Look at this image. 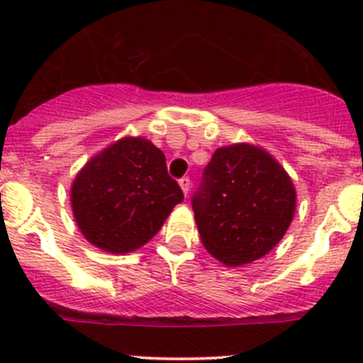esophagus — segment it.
<instances>
[{
    "label": "esophagus",
    "mask_w": 363,
    "mask_h": 363,
    "mask_svg": "<svg viewBox=\"0 0 363 363\" xmlns=\"http://www.w3.org/2000/svg\"><path fill=\"white\" fill-rule=\"evenodd\" d=\"M189 184H191V182H189V177H182L181 181H179V186H181V189L184 191L186 197H188L189 194Z\"/></svg>",
    "instance_id": "obj_1"
}]
</instances>
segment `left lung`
Here are the masks:
<instances>
[{
    "label": "left lung",
    "mask_w": 363,
    "mask_h": 363,
    "mask_svg": "<svg viewBox=\"0 0 363 363\" xmlns=\"http://www.w3.org/2000/svg\"><path fill=\"white\" fill-rule=\"evenodd\" d=\"M191 204L206 251L237 267L262 259L282 240L296 189L269 152L237 143L215 150Z\"/></svg>",
    "instance_id": "obj_1"
}]
</instances>
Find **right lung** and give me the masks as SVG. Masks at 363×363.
<instances>
[{"label": "right lung", "instance_id": "add662e5", "mask_svg": "<svg viewBox=\"0 0 363 363\" xmlns=\"http://www.w3.org/2000/svg\"><path fill=\"white\" fill-rule=\"evenodd\" d=\"M182 199L164 153L145 137H123L101 150L70 186L72 213L83 237L113 255L145 246Z\"/></svg>", "mask_w": 363, "mask_h": 363}]
</instances>
